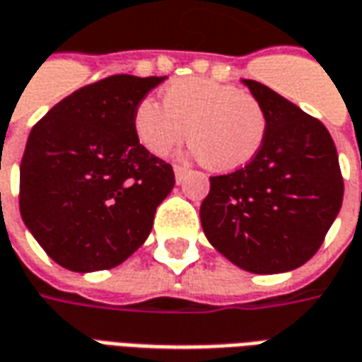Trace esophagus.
Segmentation results:
<instances>
[{"label": "esophagus", "mask_w": 362, "mask_h": 362, "mask_svg": "<svg viewBox=\"0 0 362 362\" xmlns=\"http://www.w3.org/2000/svg\"><path fill=\"white\" fill-rule=\"evenodd\" d=\"M186 176H188V170H186V168H180V166H176V168H174V178H176V184H182V182L186 180Z\"/></svg>", "instance_id": "34e87169"}]
</instances>
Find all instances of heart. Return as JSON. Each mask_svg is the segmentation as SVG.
<instances>
[{
    "instance_id": "1",
    "label": "heart",
    "mask_w": 362,
    "mask_h": 362,
    "mask_svg": "<svg viewBox=\"0 0 362 362\" xmlns=\"http://www.w3.org/2000/svg\"><path fill=\"white\" fill-rule=\"evenodd\" d=\"M188 127L189 155L214 173H233L259 155L267 137L260 103L233 86L184 78L163 90V105L143 100L133 111V131L151 155L180 145Z\"/></svg>"
}]
</instances>
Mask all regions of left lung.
Listing matches in <instances>:
<instances>
[{
    "mask_svg": "<svg viewBox=\"0 0 362 362\" xmlns=\"http://www.w3.org/2000/svg\"><path fill=\"white\" fill-rule=\"evenodd\" d=\"M267 115V137L247 166L209 178L199 219L211 247L252 274L305 264L343 204L337 148L322 121L269 86L241 80Z\"/></svg>",
    "mask_w": 362,
    "mask_h": 362,
    "instance_id": "8db88e82",
    "label": "left lung"
}]
</instances>
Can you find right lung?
<instances>
[{
	"mask_svg": "<svg viewBox=\"0 0 362 362\" xmlns=\"http://www.w3.org/2000/svg\"><path fill=\"white\" fill-rule=\"evenodd\" d=\"M166 76H110L58 102L31 129L19 207L45 252L74 272L113 269L146 241L173 166L141 145L133 111Z\"/></svg>",
	"mask_w": 362,
	"mask_h": 362,
	"instance_id": "add662e5",
	"label": "right lung"
}]
</instances>
